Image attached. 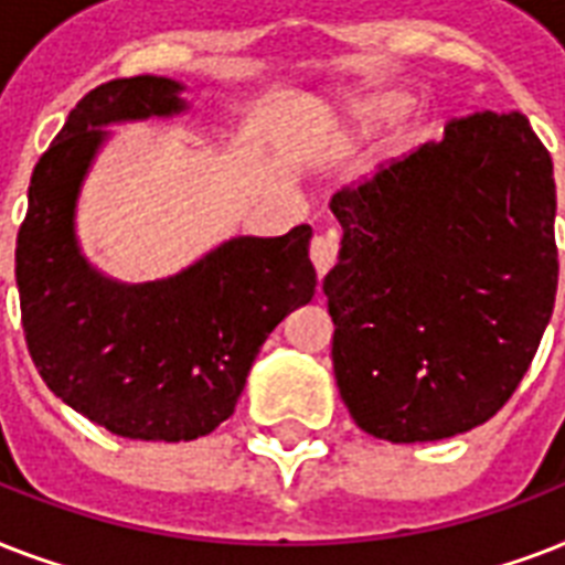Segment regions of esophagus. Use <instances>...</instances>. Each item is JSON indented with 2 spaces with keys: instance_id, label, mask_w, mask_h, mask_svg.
<instances>
[{
  "instance_id": "obj_1",
  "label": "esophagus",
  "mask_w": 565,
  "mask_h": 565,
  "mask_svg": "<svg viewBox=\"0 0 565 565\" xmlns=\"http://www.w3.org/2000/svg\"><path fill=\"white\" fill-rule=\"evenodd\" d=\"M337 252H340V243L331 234H317L310 239V260H313L319 275H326L337 264Z\"/></svg>"
}]
</instances>
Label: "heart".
<instances>
[{"mask_svg":"<svg viewBox=\"0 0 565 565\" xmlns=\"http://www.w3.org/2000/svg\"><path fill=\"white\" fill-rule=\"evenodd\" d=\"M407 108V96L404 93H372L361 96L349 105V119H352L354 135H372L386 122H393L402 110Z\"/></svg>","mask_w":565,"mask_h":565,"instance_id":"1","label":"heart"}]
</instances>
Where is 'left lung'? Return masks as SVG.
Here are the masks:
<instances>
[{"mask_svg":"<svg viewBox=\"0 0 565 565\" xmlns=\"http://www.w3.org/2000/svg\"><path fill=\"white\" fill-rule=\"evenodd\" d=\"M322 290L352 419L390 443L483 425L534 361L557 296L552 154L519 110L451 119L439 143L331 199Z\"/></svg>","mask_w":565,"mask_h":565,"instance_id":"8db88e82","label":"left lung"}]
</instances>
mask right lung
Wrapping results in <instances>:
<instances>
[{
  "label": "right lung",
  "instance_id": "right-lung-1",
  "mask_svg": "<svg viewBox=\"0 0 565 565\" xmlns=\"http://www.w3.org/2000/svg\"><path fill=\"white\" fill-rule=\"evenodd\" d=\"M184 84L135 75L99 84L66 117L29 188L17 287L31 361L52 393L110 434L179 443L234 413L260 345L317 292L310 225L234 237L184 273L119 284L75 239V199L108 131L188 108Z\"/></svg>",
  "mask_w": 565,
  "mask_h": 565
}]
</instances>
